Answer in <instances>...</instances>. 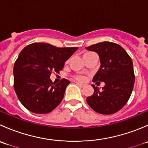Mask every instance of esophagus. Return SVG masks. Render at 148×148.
Wrapping results in <instances>:
<instances>
[{
	"mask_svg": "<svg viewBox=\"0 0 148 148\" xmlns=\"http://www.w3.org/2000/svg\"><path fill=\"white\" fill-rule=\"evenodd\" d=\"M77 84L79 85V86H81V87H84V86H85V84H82V83H79V82H77Z\"/></svg>",
	"mask_w": 148,
	"mask_h": 148,
	"instance_id": "1",
	"label": "esophagus"
}]
</instances>
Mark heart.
I'll list each match as a JSON object with an SVG mask.
<instances>
[{"mask_svg": "<svg viewBox=\"0 0 148 148\" xmlns=\"http://www.w3.org/2000/svg\"><path fill=\"white\" fill-rule=\"evenodd\" d=\"M74 78L76 80H77V81H79V82H84L85 80V77L82 75H76V76H74Z\"/></svg>", "mask_w": 148, "mask_h": 148, "instance_id": "1", "label": "heart"}]
</instances>
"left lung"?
Masks as SVG:
<instances>
[{
  "mask_svg": "<svg viewBox=\"0 0 148 148\" xmlns=\"http://www.w3.org/2000/svg\"><path fill=\"white\" fill-rule=\"evenodd\" d=\"M99 55L100 68L92 82H104L99 90L92 84L94 94L86 98L87 104L96 112L112 114L120 110L130 97L135 84L133 64L130 56L119 45L109 41L86 47Z\"/></svg>",
  "mask_w": 148,
  "mask_h": 148,
  "instance_id": "left-lung-1",
  "label": "left lung"
}]
</instances>
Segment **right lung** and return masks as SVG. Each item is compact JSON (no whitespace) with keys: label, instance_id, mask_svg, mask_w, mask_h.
Returning a JSON list of instances; mask_svg holds the SVG:
<instances>
[{"label":"right lung","instance_id":"obj_1","mask_svg":"<svg viewBox=\"0 0 148 148\" xmlns=\"http://www.w3.org/2000/svg\"><path fill=\"white\" fill-rule=\"evenodd\" d=\"M77 47L57 48L46 43H34L19 53L13 67V86L21 103L29 111L46 114L63 99L70 84L63 79L52 82V71L59 73Z\"/></svg>","mask_w":148,"mask_h":148}]
</instances>
